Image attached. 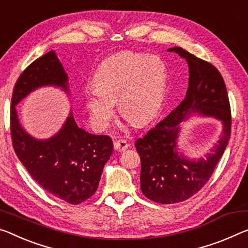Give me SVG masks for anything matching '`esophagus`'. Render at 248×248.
I'll use <instances>...</instances> for the list:
<instances>
[{
    "mask_svg": "<svg viewBox=\"0 0 248 248\" xmlns=\"http://www.w3.org/2000/svg\"><path fill=\"white\" fill-rule=\"evenodd\" d=\"M128 147V144L126 140H117L114 142V148L117 152H124Z\"/></svg>",
    "mask_w": 248,
    "mask_h": 248,
    "instance_id": "1",
    "label": "esophagus"
}]
</instances>
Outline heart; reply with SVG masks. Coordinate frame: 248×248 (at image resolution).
<instances>
[{"label":"heart","instance_id":"1","mask_svg":"<svg viewBox=\"0 0 248 248\" xmlns=\"http://www.w3.org/2000/svg\"><path fill=\"white\" fill-rule=\"evenodd\" d=\"M169 72L156 56L121 52L103 60L93 73V84L85 91V106L98 128L108 127L115 114L143 126L157 115L165 98Z\"/></svg>","mask_w":248,"mask_h":248}]
</instances>
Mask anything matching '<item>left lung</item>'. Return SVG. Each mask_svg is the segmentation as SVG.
<instances>
[{
  "label": "left lung",
  "instance_id": "obj_1",
  "mask_svg": "<svg viewBox=\"0 0 248 248\" xmlns=\"http://www.w3.org/2000/svg\"><path fill=\"white\" fill-rule=\"evenodd\" d=\"M186 61L189 78L186 96L174 111L135 142L140 156V189L147 199L174 204L189 199L206 184L231 136V108L222 75L211 63L182 47L167 49ZM213 117L222 123L215 147L205 158L189 159L178 151L180 123L190 116Z\"/></svg>",
  "mask_w": 248,
  "mask_h": 248
}]
</instances>
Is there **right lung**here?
<instances>
[{
	"label": "right lung",
	"mask_w": 248,
	"mask_h": 248,
	"mask_svg": "<svg viewBox=\"0 0 248 248\" xmlns=\"http://www.w3.org/2000/svg\"><path fill=\"white\" fill-rule=\"evenodd\" d=\"M44 86L59 87L70 96L68 76L54 51L26 67L14 86L11 104L14 151L42 188L67 203L79 204L96 192L103 169L113 153V142L108 136L78 127L72 111L60 131L48 139H36L26 132L16 105Z\"/></svg>",
	"instance_id": "1"
}]
</instances>
